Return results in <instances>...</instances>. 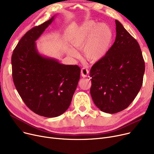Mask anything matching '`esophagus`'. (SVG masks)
Wrapping results in <instances>:
<instances>
[{
  "label": "esophagus",
  "mask_w": 154,
  "mask_h": 154,
  "mask_svg": "<svg viewBox=\"0 0 154 154\" xmlns=\"http://www.w3.org/2000/svg\"><path fill=\"white\" fill-rule=\"evenodd\" d=\"M81 75L84 77H87L88 75V70L86 68H82L81 70Z\"/></svg>",
  "instance_id": "obj_1"
}]
</instances>
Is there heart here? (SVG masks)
Segmentation results:
<instances>
[{
  "instance_id": "b5f03b06",
  "label": "heart",
  "mask_w": 154,
  "mask_h": 154,
  "mask_svg": "<svg viewBox=\"0 0 154 154\" xmlns=\"http://www.w3.org/2000/svg\"><path fill=\"white\" fill-rule=\"evenodd\" d=\"M112 37V30L107 24L89 20L72 32L70 43L77 49L84 48V55L88 60L98 61L107 52ZM69 53L72 57H80L79 53L73 48H70Z\"/></svg>"
}]
</instances>
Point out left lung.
Returning <instances> with one entry per match:
<instances>
[{
	"label": "left lung",
	"mask_w": 154,
	"mask_h": 154,
	"mask_svg": "<svg viewBox=\"0 0 154 154\" xmlns=\"http://www.w3.org/2000/svg\"><path fill=\"white\" fill-rule=\"evenodd\" d=\"M115 42L92 67L91 95L101 111L116 114L127 108L140 91L145 62L139 44L116 20Z\"/></svg>",
	"instance_id": "1"
}]
</instances>
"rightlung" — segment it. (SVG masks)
Returning <instances> with one entry per match:
<instances>
[{
	"mask_svg": "<svg viewBox=\"0 0 154 154\" xmlns=\"http://www.w3.org/2000/svg\"><path fill=\"white\" fill-rule=\"evenodd\" d=\"M55 17L29 30L11 60L14 83L20 97L32 111L45 117H58L68 109L80 75L76 65L60 63L37 50L35 41Z\"/></svg>",
	"mask_w": 154,
	"mask_h": 154,
	"instance_id": "add662e5",
	"label": "right lung"
}]
</instances>
